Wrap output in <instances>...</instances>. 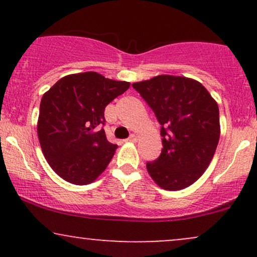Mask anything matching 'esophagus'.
<instances>
[{"label": "esophagus", "mask_w": 257, "mask_h": 257, "mask_svg": "<svg viewBox=\"0 0 257 257\" xmlns=\"http://www.w3.org/2000/svg\"><path fill=\"white\" fill-rule=\"evenodd\" d=\"M129 141H132V143H137L138 141V135L137 134H132L131 137L128 138Z\"/></svg>", "instance_id": "obj_1"}]
</instances>
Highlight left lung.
Here are the masks:
<instances>
[{
    "label": "left lung",
    "mask_w": 257,
    "mask_h": 257,
    "mask_svg": "<svg viewBox=\"0 0 257 257\" xmlns=\"http://www.w3.org/2000/svg\"><path fill=\"white\" fill-rule=\"evenodd\" d=\"M161 124L162 149L147 162L151 178L164 190L179 191L196 182L210 164L220 139L219 106L199 82L161 75L133 83Z\"/></svg>",
    "instance_id": "8db88e82"
}]
</instances>
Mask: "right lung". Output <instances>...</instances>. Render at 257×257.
<instances>
[{"label": "right lung", "instance_id": "obj_1", "mask_svg": "<svg viewBox=\"0 0 257 257\" xmlns=\"http://www.w3.org/2000/svg\"><path fill=\"white\" fill-rule=\"evenodd\" d=\"M129 85L89 71L65 76L43 94L38 140L44 158L60 178L87 185L106 169L117 145L108 143L101 128L105 107Z\"/></svg>", "mask_w": 257, "mask_h": 257}]
</instances>
